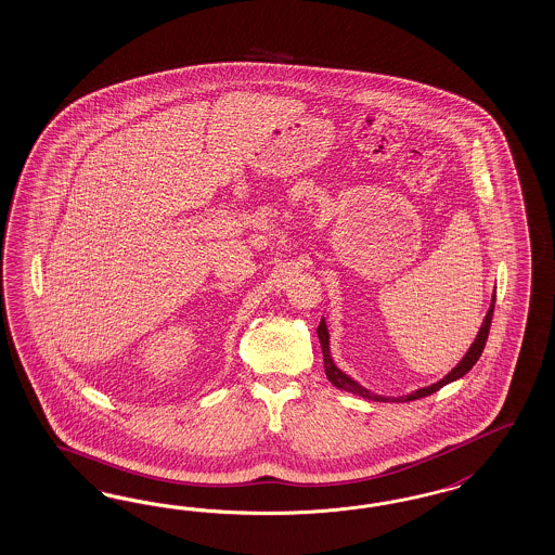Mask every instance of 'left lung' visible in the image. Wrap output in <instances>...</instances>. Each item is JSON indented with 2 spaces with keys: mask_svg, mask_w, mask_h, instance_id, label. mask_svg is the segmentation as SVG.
Wrapping results in <instances>:
<instances>
[{
  "mask_svg": "<svg viewBox=\"0 0 555 555\" xmlns=\"http://www.w3.org/2000/svg\"><path fill=\"white\" fill-rule=\"evenodd\" d=\"M494 302H496V289H494L492 302H490V308H488V312H486V317H483L482 326H480V331H478L476 339L472 343V347L467 349V353L462 358V361H460V363L449 372L448 376L441 377L439 382H435V384H430V386L418 388V390H414V392L406 393V396H398V398H393V396H379V393H374L372 390L363 388V386L358 384L353 377H349L347 374H343V372H340L339 367L335 365L333 358H331V347H328V343H331V340H328V328H326V322H324V319H321V324H319L317 333H319V340H321L322 359H324V374L328 377V382H331L333 386H337L339 390L358 393L361 398L376 400V402H411V400H418V398L430 396V393L441 390L443 386H448L451 382H455V379L464 377L465 374L476 365V361H478L480 356H482L483 345H486L488 333H490V322H492V314H494Z\"/></svg>",
  "mask_w": 555,
  "mask_h": 555,
  "instance_id": "obj_1",
  "label": "left lung"
}]
</instances>
